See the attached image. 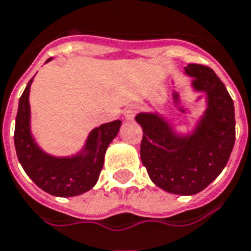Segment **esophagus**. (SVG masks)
<instances>
[{
    "label": "esophagus",
    "mask_w": 251,
    "mask_h": 251,
    "mask_svg": "<svg viewBox=\"0 0 251 251\" xmlns=\"http://www.w3.org/2000/svg\"><path fill=\"white\" fill-rule=\"evenodd\" d=\"M135 112H137V109L134 108V106H129V108H126L125 113H124V117H125L126 121H131L135 116Z\"/></svg>",
    "instance_id": "1"
}]
</instances>
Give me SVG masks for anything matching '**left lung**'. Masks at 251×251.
<instances>
[{"label":"left lung","mask_w":251,"mask_h":251,"mask_svg":"<svg viewBox=\"0 0 251 251\" xmlns=\"http://www.w3.org/2000/svg\"><path fill=\"white\" fill-rule=\"evenodd\" d=\"M183 74L192 77L194 93L204 96L205 109L191 130H180L166 113L141 112V160L151 181L166 192L191 196L219 176L226 166L236 138L232 97L208 67L187 64Z\"/></svg>","instance_id":"obj_1"}]
</instances>
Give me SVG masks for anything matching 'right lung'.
Masks as SVG:
<instances>
[{"mask_svg": "<svg viewBox=\"0 0 251 251\" xmlns=\"http://www.w3.org/2000/svg\"><path fill=\"white\" fill-rule=\"evenodd\" d=\"M32 80L34 77L28 81L19 99L15 118L14 145L19 163L27 176L47 194L57 198L84 194L93 188L99 180L106 149L117 137L122 122L116 120L92 129L83 147L72 155L49 154L38 145L31 133L28 96Z\"/></svg>", "mask_w": 251, "mask_h": 251, "instance_id": "1", "label": "right lung"}]
</instances>
